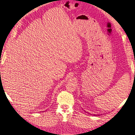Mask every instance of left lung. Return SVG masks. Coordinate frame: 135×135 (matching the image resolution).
<instances>
[{
	"mask_svg": "<svg viewBox=\"0 0 135 135\" xmlns=\"http://www.w3.org/2000/svg\"><path fill=\"white\" fill-rule=\"evenodd\" d=\"M134 75H135V74H134Z\"/></svg>",
	"mask_w": 135,
	"mask_h": 135,
	"instance_id": "obj_1",
	"label": "left lung"
}]
</instances>
